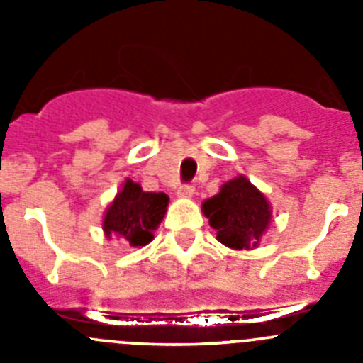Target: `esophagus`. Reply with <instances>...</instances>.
I'll return each instance as SVG.
<instances>
[{
	"mask_svg": "<svg viewBox=\"0 0 363 363\" xmlns=\"http://www.w3.org/2000/svg\"><path fill=\"white\" fill-rule=\"evenodd\" d=\"M179 198H189L194 194V185L192 184H184L178 187V192H176Z\"/></svg>",
	"mask_w": 363,
	"mask_h": 363,
	"instance_id": "34e87169",
	"label": "esophagus"
}]
</instances>
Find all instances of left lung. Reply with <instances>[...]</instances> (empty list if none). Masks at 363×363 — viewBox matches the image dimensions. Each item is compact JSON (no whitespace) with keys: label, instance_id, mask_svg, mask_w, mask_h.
<instances>
[{"label":"left lung","instance_id":"8db88e82","mask_svg":"<svg viewBox=\"0 0 363 363\" xmlns=\"http://www.w3.org/2000/svg\"><path fill=\"white\" fill-rule=\"evenodd\" d=\"M201 209L211 227L216 229L218 242L230 249L258 245L271 221V207L265 196L243 176L227 182L216 196L203 201Z\"/></svg>","mask_w":363,"mask_h":363}]
</instances>
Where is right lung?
<instances>
[{
    "mask_svg": "<svg viewBox=\"0 0 363 363\" xmlns=\"http://www.w3.org/2000/svg\"><path fill=\"white\" fill-rule=\"evenodd\" d=\"M169 196L163 192H143L142 187L127 179L104 218L107 236L118 234L130 247H143L152 242L154 230L165 214Z\"/></svg>",
    "mask_w": 363,
    "mask_h": 363,
    "instance_id": "1",
    "label": "right lung"
}]
</instances>
